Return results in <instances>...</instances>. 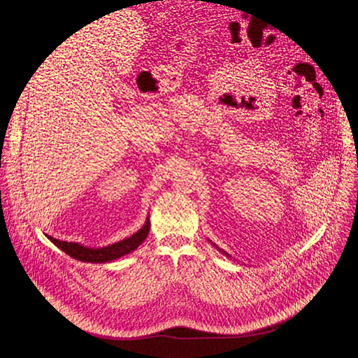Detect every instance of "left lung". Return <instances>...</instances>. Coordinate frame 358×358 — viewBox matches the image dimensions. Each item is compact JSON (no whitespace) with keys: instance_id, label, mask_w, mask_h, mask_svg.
<instances>
[{"instance_id":"obj_1","label":"left lung","mask_w":358,"mask_h":358,"mask_svg":"<svg viewBox=\"0 0 358 358\" xmlns=\"http://www.w3.org/2000/svg\"><path fill=\"white\" fill-rule=\"evenodd\" d=\"M222 252H224V251H222Z\"/></svg>"}]
</instances>
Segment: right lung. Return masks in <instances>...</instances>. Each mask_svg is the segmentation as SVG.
I'll return each mask as SVG.
<instances>
[{"label": "right lung", "mask_w": 358, "mask_h": 358, "mask_svg": "<svg viewBox=\"0 0 358 358\" xmlns=\"http://www.w3.org/2000/svg\"><path fill=\"white\" fill-rule=\"evenodd\" d=\"M149 229H150V222H149V216H148L145 225L137 233L127 237V239H124L121 242H116L113 245L104 246V248H88V246H83V245L74 243V242H64V241L53 239V237H50V236H48V239L53 245H57L59 249H62V251L67 255L79 259V262L107 263V262H112V259H116L119 257L127 255L131 251H134V249L142 245L143 241L148 237Z\"/></svg>", "instance_id": "1"}]
</instances>
